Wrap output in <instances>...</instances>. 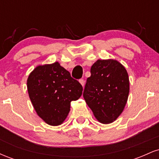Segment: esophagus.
Returning <instances> with one entry per match:
<instances>
[{"label":"esophagus","mask_w":159,"mask_h":159,"mask_svg":"<svg viewBox=\"0 0 159 159\" xmlns=\"http://www.w3.org/2000/svg\"><path fill=\"white\" fill-rule=\"evenodd\" d=\"M79 82H80V84L82 85V87H84V86L85 83H84V79H80Z\"/></svg>","instance_id":"esophagus-1"}]
</instances>
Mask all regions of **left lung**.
<instances>
[{"label": "left lung", "mask_w": 159, "mask_h": 159, "mask_svg": "<svg viewBox=\"0 0 159 159\" xmlns=\"http://www.w3.org/2000/svg\"><path fill=\"white\" fill-rule=\"evenodd\" d=\"M90 73L83 93L86 103L98 122L113 123L123 111L129 97L126 69L116 60H98Z\"/></svg>", "instance_id": "left-lung-1"}]
</instances>
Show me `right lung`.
<instances>
[{"label": "right lung", "mask_w": 159, "mask_h": 159, "mask_svg": "<svg viewBox=\"0 0 159 159\" xmlns=\"http://www.w3.org/2000/svg\"><path fill=\"white\" fill-rule=\"evenodd\" d=\"M29 97L36 114L50 125L64 122L70 104L81 96L83 87L58 62L37 66L27 80Z\"/></svg>", "instance_id": "obj_1"}]
</instances>
